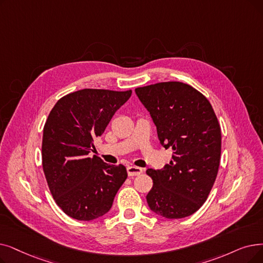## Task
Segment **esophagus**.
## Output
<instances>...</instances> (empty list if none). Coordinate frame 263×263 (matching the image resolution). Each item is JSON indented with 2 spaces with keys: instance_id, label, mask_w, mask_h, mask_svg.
Returning <instances> with one entry per match:
<instances>
[{
  "instance_id": "1",
  "label": "esophagus",
  "mask_w": 263,
  "mask_h": 263,
  "mask_svg": "<svg viewBox=\"0 0 263 263\" xmlns=\"http://www.w3.org/2000/svg\"><path fill=\"white\" fill-rule=\"evenodd\" d=\"M128 171V175L131 177V176H139L143 173V168L142 167H139V166H134V165H131V166H128L127 168Z\"/></svg>"
}]
</instances>
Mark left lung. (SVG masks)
I'll return each mask as SVG.
<instances>
[{"label": "left lung", "mask_w": 263, "mask_h": 263, "mask_svg": "<svg viewBox=\"0 0 263 263\" xmlns=\"http://www.w3.org/2000/svg\"><path fill=\"white\" fill-rule=\"evenodd\" d=\"M151 112L161 145L173 151L162 170L148 168L153 188L146 196L156 214L179 219L206 201L218 173L221 130L216 114L200 91L179 82L135 89Z\"/></svg>", "instance_id": "left-lung-1"}]
</instances>
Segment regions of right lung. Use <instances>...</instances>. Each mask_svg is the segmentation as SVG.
Returning <instances> with one entry per match:
<instances>
[{
	"label": "right lung",
	"instance_id": "1",
	"mask_svg": "<svg viewBox=\"0 0 263 263\" xmlns=\"http://www.w3.org/2000/svg\"><path fill=\"white\" fill-rule=\"evenodd\" d=\"M132 90L83 89L62 97L45 122L42 164L57 205L77 220L105 215L128 177L124 165L88 157Z\"/></svg>",
	"mask_w": 263,
	"mask_h": 263
}]
</instances>
